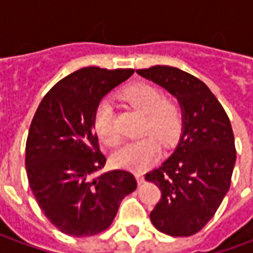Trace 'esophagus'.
I'll return each instance as SVG.
<instances>
[{"mask_svg": "<svg viewBox=\"0 0 253 253\" xmlns=\"http://www.w3.org/2000/svg\"><path fill=\"white\" fill-rule=\"evenodd\" d=\"M135 179H137L138 184H142L143 181H145V177H143L142 173H135Z\"/></svg>", "mask_w": 253, "mask_h": 253, "instance_id": "34e87169", "label": "esophagus"}]
</instances>
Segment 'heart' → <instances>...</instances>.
<instances>
[{
  "mask_svg": "<svg viewBox=\"0 0 253 253\" xmlns=\"http://www.w3.org/2000/svg\"><path fill=\"white\" fill-rule=\"evenodd\" d=\"M121 97L135 110L145 114L141 134H150L127 143L112 156L118 168L142 170L160 156V143L168 145L180 131L181 114L175 101L164 99L159 88L150 84H134L123 89ZM94 131L108 146H116L121 135L114 123V111L108 101L97 107L94 114Z\"/></svg>",
  "mask_w": 253,
  "mask_h": 253,
  "instance_id": "1",
  "label": "heart"
}]
</instances>
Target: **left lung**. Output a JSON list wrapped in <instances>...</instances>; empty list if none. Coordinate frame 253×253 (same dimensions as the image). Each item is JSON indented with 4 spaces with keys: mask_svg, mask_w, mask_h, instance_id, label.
Wrapping results in <instances>:
<instances>
[{
    "mask_svg": "<svg viewBox=\"0 0 253 253\" xmlns=\"http://www.w3.org/2000/svg\"><path fill=\"white\" fill-rule=\"evenodd\" d=\"M137 73L167 89L181 108L177 146L145 179L161 191V199L150 212L156 229L188 237L211 219L229 191L236 164L232 125L206 84L190 73L160 65Z\"/></svg>",
    "mask_w": 253,
    "mask_h": 253,
    "instance_id": "1",
    "label": "left lung"
}]
</instances>
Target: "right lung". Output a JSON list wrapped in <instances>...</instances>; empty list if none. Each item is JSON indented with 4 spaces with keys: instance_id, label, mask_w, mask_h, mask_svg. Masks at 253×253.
Instances as JSON below:
<instances>
[{
    "instance_id": "1",
    "label": "right lung",
    "mask_w": 253,
    "mask_h": 253,
    "mask_svg": "<svg viewBox=\"0 0 253 253\" xmlns=\"http://www.w3.org/2000/svg\"><path fill=\"white\" fill-rule=\"evenodd\" d=\"M132 73L83 67L47 92L32 119L25 145L30 187L43 214L67 236L105 230L122 199L137 188L127 170L96 175L104 168L105 156L93 131L101 99Z\"/></svg>"
}]
</instances>
